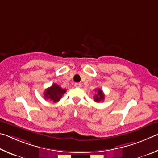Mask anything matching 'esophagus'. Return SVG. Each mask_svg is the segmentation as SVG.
<instances>
[{
    "mask_svg": "<svg viewBox=\"0 0 158 158\" xmlns=\"http://www.w3.org/2000/svg\"><path fill=\"white\" fill-rule=\"evenodd\" d=\"M75 87H77V88H79V87H81V83H79V82H76V83H75Z\"/></svg>",
    "mask_w": 158,
    "mask_h": 158,
    "instance_id": "1",
    "label": "esophagus"
}]
</instances>
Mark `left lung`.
Returning a JSON list of instances; mask_svg holds the SVG:
<instances>
[{"label": "left lung", "instance_id": "left-lung-1", "mask_svg": "<svg viewBox=\"0 0 158 158\" xmlns=\"http://www.w3.org/2000/svg\"><path fill=\"white\" fill-rule=\"evenodd\" d=\"M95 90L97 91V94L94 96V101L99 103V102H101L104 100L105 98V95L103 92V91L101 89H96Z\"/></svg>", "mask_w": 158, "mask_h": 158}]
</instances>
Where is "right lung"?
I'll return each mask as SVG.
<instances>
[{
    "label": "right lung",
    "mask_w": 158,
    "mask_h": 158,
    "mask_svg": "<svg viewBox=\"0 0 158 158\" xmlns=\"http://www.w3.org/2000/svg\"><path fill=\"white\" fill-rule=\"evenodd\" d=\"M66 90L65 89L61 88L58 85L52 84L51 87L47 88L44 92V98L50 99L54 103H57L60 100V98H62L64 94L66 92Z\"/></svg>",
    "instance_id": "1"
}]
</instances>
